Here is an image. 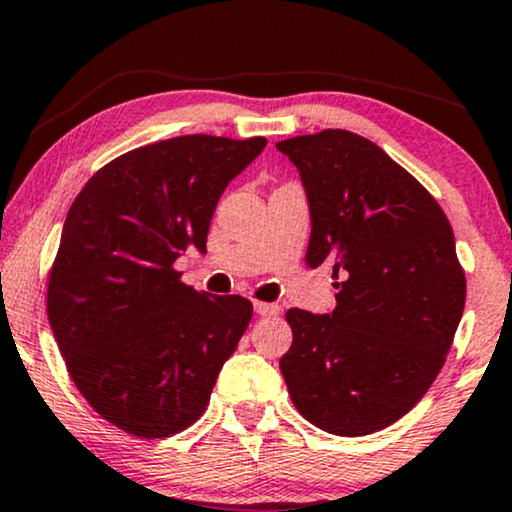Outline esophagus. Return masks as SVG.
Returning a JSON list of instances; mask_svg holds the SVG:
<instances>
[{
	"label": "esophagus",
	"mask_w": 512,
	"mask_h": 512,
	"mask_svg": "<svg viewBox=\"0 0 512 512\" xmlns=\"http://www.w3.org/2000/svg\"><path fill=\"white\" fill-rule=\"evenodd\" d=\"M255 311L257 316H276V313L281 311V306L269 304V302H255Z\"/></svg>",
	"instance_id": "esophagus-1"
}]
</instances>
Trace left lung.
<instances>
[{
    "mask_svg": "<svg viewBox=\"0 0 512 512\" xmlns=\"http://www.w3.org/2000/svg\"><path fill=\"white\" fill-rule=\"evenodd\" d=\"M309 201L306 264H330L332 313L290 309L281 372L292 403L327 433L367 435L405 417L454 342L466 276L438 201L363 135L327 128L276 142Z\"/></svg>",
    "mask_w": 512,
    "mask_h": 512,
    "instance_id": "obj_1",
    "label": "left lung"
}]
</instances>
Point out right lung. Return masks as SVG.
I'll list each match as a JSON object with an SVG mask.
<instances>
[{
    "instance_id": "1",
    "label": "right lung",
    "mask_w": 512,
    "mask_h": 512,
    "mask_svg": "<svg viewBox=\"0 0 512 512\" xmlns=\"http://www.w3.org/2000/svg\"><path fill=\"white\" fill-rule=\"evenodd\" d=\"M264 138L180 135L100 168L67 213L46 311L86 403L121 431L168 438L208 407L252 318L250 299L208 297L173 262L206 252L215 206Z\"/></svg>"
}]
</instances>
